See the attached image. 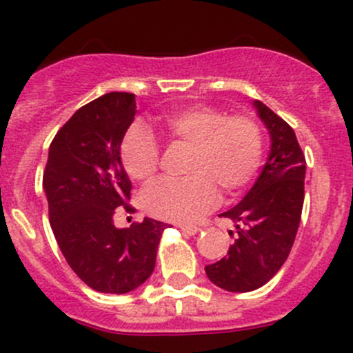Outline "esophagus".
Segmentation results:
<instances>
[{"label":"esophagus","instance_id":"obj_1","mask_svg":"<svg viewBox=\"0 0 353 353\" xmlns=\"http://www.w3.org/2000/svg\"><path fill=\"white\" fill-rule=\"evenodd\" d=\"M179 229L183 230L184 234H188V236H194V234L199 232V227L193 225V223H181Z\"/></svg>","mask_w":353,"mask_h":353}]
</instances>
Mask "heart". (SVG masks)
<instances>
[{
	"label": "heart",
	"instance_id": "obj_1",
	"mask_svg": "<svg viewBox=\"0 0 353 353\" xmlns=\"http://www.w3.org/2000/svg\"><path fill=\"white\" fill-rule=\"evenodd\" d=\"M165 133L190 147L183 179H159L145 188L140 205L148 215L188 222L225 194L244 190L261 162V131L244 116L227 117L206 105L172 110L162 117ZM160 148L143 126L128 130L121 141V162L134 181L152 179L159 169Z\"/></svg>",
	"mask_w": 353,
	"mask_h": 353
}]
</instances>
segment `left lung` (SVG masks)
Masks as SVG:
<instances>
[{
    "instance_id": "1",
    "label": "left lung",
    "mask_w": 353,
    "mask_h": 353,
    "mask_svg": "<svg viewBox=\"0 0 353 353\" xmlns=\"http://www.w3.org/2000/svg\"><path fill=\"white\" fill-rule=\"evenodd\" d=\"M252 108L268 130V159L243 201L222 213L236 227L229 252L205 266L210 282L229 292L256 290L276 275L294 244L304 205L305 159L294 130L263 102L254 101Z\"/></svg>"
}]
</instances>
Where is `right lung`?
<instances>
[{"instance_id":"obj_1","label":"right lung","mask_w":353,"mask_h":353,"mask_svg":"<svg viewBox=\"0 0 353 353\" xmlns=\"http://www.w3.org/2000/svg\"><path fill=\"white\" fill-rule=\"evenodd\" d=\"M134 114L137 101L126 92L78 109L52 140L42 179L49 222L68 265L104 294H126L147 282L167 229L154 219L124 229L112 222L114 210L130 199L121 141Z\"/></svg>"}]
</instances>
